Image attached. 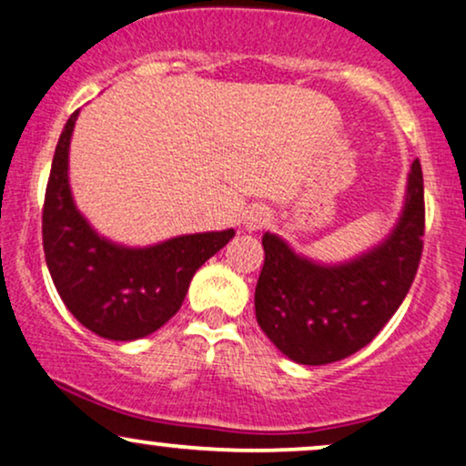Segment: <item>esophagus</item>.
Segmentation results:
<instances>
[{
  "label": "esophagus",
  "mask_w": 466,
  "mask_h": 466,
  "mask_svg": "<svg viewBox=\"0 0 466 466\" xmlns=\"http://www.w3.org/2000/svg\"><path fill=\"white\" fill-rule=\"evenodd\" d=\"M244 224L248 231H259V228H266L270 224V211L264 209V207H250L244 216Z\"/></svg>",
  "instance_id": "1"
}]
</instances>
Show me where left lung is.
<instances>
[{
	"instance_id": "1",
	"label": "left lung",
	"mask_w": 466,
	"mask_h": 466,
	"mask_svg": "<svg viewBox=\"0 0 466 466\" xmlns=\"http://www.w3.org/2000/svg\"><path fill=\"white\" fill-rule=\"evenodd\" d=\"M425 235L423 169L408 174L403 213L392 233L358 259L322 266L277 235L261 238L266 259L255 316L272 344L299 364L320 366L366 347L392 319L417 277Z\"/></svg>"
}]
</instances>
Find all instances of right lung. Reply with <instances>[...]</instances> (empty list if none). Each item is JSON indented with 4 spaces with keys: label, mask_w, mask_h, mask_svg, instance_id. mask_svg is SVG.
<instances>
[{
    "label": "right lung",
    "mask_w": 466,
    "mask_h": 466,
    "mask_svg": "<svg viewBox=\"0 0 466 466\" xmlns=\"http://www.w3.org/2000/svg\"><path fill=\"white\" fill-rule=\"evenodd\" d=\"M78 111L71 113L54 152L46 205L43 250L60 299L86 329L108 340L150 336L183 305L191 277L233 238V228L172 238L147 248L104 239L71 198L69 141Z\"/></svg>",
    "instance_id": "obj_1"
}]
</instances>
